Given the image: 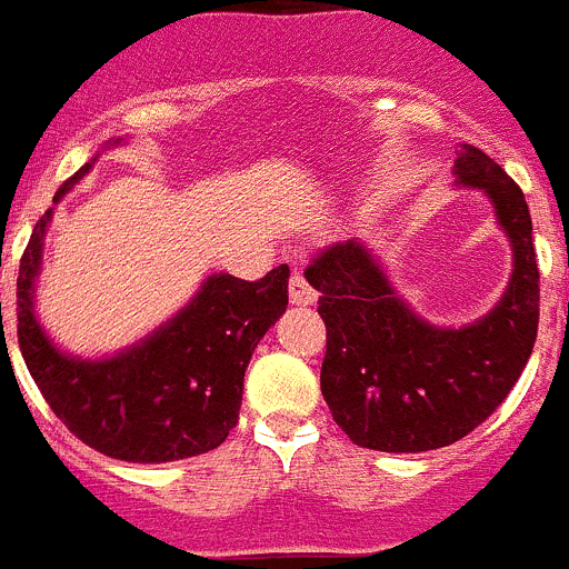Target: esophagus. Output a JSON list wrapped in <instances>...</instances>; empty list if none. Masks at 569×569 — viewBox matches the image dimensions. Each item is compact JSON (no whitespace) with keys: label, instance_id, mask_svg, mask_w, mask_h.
<instances>
[{"label":"esophagus","instance_id":"obj_1","mask_svg":"<svg viewBox=\"0 0 569 569\" xmlns=\"http://www.w3.org/2000/svg\"><path fill=\"white\" fill-rule=\"evenodd\" d=\"M316 299H319V296H316V290H312L310 284H307L305 276L296 270V273L290 276V305L310 307V305H316Z\"/></svg>","mask_w":569,"mask_h":569}]
</instances>
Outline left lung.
<instances>
[{"mask_svg": "<svg viewBox=\"0 0 569 569\" xmlns=\"http://www.w3.org/2000/svg\"><path fill=\"white\" fill-rule=\"evenodd\" d=\"M460 189L493 206L510 242V279L486 316L462 327L423 319L395 290L383 259L349 239L305 270L327 325L321 395L349 440L372 451L420 455L471 435L508 398L539 330V268L528 202L486 152L462 143Z\"/></svg>", "mask_w": 569, "mask_h": 569, "instance_id": "left-lung-1", "label": "left lung"}]
</instances>
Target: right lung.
Returning <instances> with one entry per match:
<instances>
[{
  "mask_svg": "<svg viewBox=\"0 0 569 569\" xmlns=\"http://www.w3.org/2000/svg\"><path fill=\"white\" fill-rule=\"evenodd\" d=\"M107 140L101 152L123 146ZM98 154L56 191L64 200L90 174ZM53 208L36 222L19 268V347L50 409L90 448L112 460L171 462L206 455L237 426L244 369L264 332L288 310L290 268L259 281L211 273L189 305L149 336L112 356L81 358L41 327L36 284L44 262V237Z\"/></svg>",
  "mask_w": 569,
  "mask_h": 569,
  "instance_id": "right-lung-1",
  "label": "right lung"
}]
</instances>
